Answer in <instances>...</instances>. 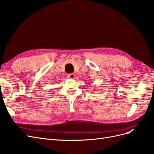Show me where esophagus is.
I'll list each match as a JSON object with an SVG mask.
<instances>
[{"mask_svg": "<svg viewBox=\"0 0 154 154\" xmlns=\"http://www.w3.org/2000/svg\"><path fill=\"white\" fill-rule=\"evenodd\" d=\"M67 77L69 79H74V78H75V74L72 73V74H69L67 75Z\"/></svg>", "mask_w": 154, "mask_h": 154, "instance_id": "obj_1", "label": "esophagus"}]
</instances>
